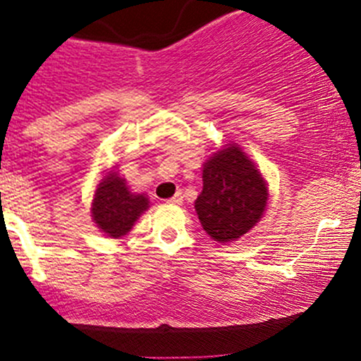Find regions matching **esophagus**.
<instances>
[{
	"instance_id": "34e87169",
	"label": "esophagus",
	"mask_w": 361,
	"mask_h": 361,
	"mask_svg": "<svg viewBox=\"0 0 361 361\" xmlns=\"http://www.w3.org/2000/svg\"><path fill=\"white\" fill-rule=\"evenodd\" d=\"M167 202H171V204H176V206H178V204H181V202H183V195H181V192H178V194H174L173 197H171L169 201H167Z\"/></svg>"
}]
</instances>
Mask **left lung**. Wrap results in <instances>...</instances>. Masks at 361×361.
Wrapping results in <instances>:
<instances>
[{"mask_svg": "<svg viewBox=\"0 0 361 361\" xmlns=\"http://www.w3.org/2000/svg\"><path fill=\"white\" fill-rule=\"evenodd\" d=\"M267 199L262 173L241 147L232 143L204 164L195 211L207 235L225 245L238 241L260 221Z\"/></svg>", "mask_w": 361, "mask_h": 361, "instance_id": "left-lung-1", "label": "left lung"}]
</instances>
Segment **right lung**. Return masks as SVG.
Returning <instances> with one entry per match:
<instances>
[{
    "instance_id": "right-lung-1",
    "label": "right lung",
    "mask_w": 361,
    "mask_h": 361,
    "mask_svg": "<svg viewBox=\"0 0 361 361\" xmlns=\"http://www.w3.org/2000/svg\"><path fill=\"white\" fill-rule=\"evenodd\" d=\"M148 209L145 194H133L127 181L110 171L96 188L92 199V220L101 231L113 239H120L133 228L137 218Z\"/></svg>"
}]
</instances>
